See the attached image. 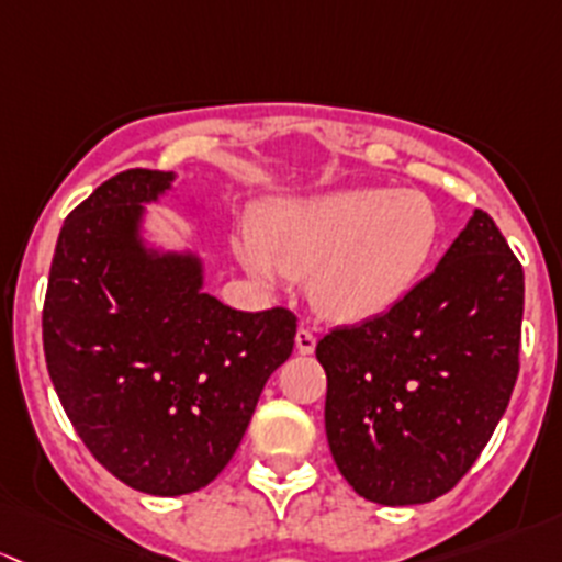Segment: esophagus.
<instances>
[{"label": "esophagus", "instance_id": "esophagus-1", "mask_svg": "<svg viewBox=\"0 0 562 562\" xmlns=\"http://www.w3.org/2000/svg\"><path fill=\"white\" fill-rule=\"evenodd\" d=\"M294 346H297L300 355H311V351H314V346H316V335H314V329L300 327V329H297V335H294Z\"/></svg>", "mask_w": 562, "mask_h": 562}]
</instances>
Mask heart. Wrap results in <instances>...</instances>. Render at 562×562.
I'll list each match as a JSON object with an SVG mask.
<instances>
[{"instance_id": "heart-1", "label": "heart", "mask_w": 562, "mask_h": 562, "mask_svg": "<svg viewBox=\"0 0 562 562\" xmlns=\"http://www.w3.org/2000/svg\"><path fill=\"white\" fill-rule=\"evenodd\" d=\"M441 213L425 192L340 189L265 211L243 262L257 279H308L314 303L338 322L384 316L408 297L441 243Z\"/></svg>"}]
</instances>
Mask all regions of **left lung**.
<instances>
[{"label": "left lung", "mask_w": 562, "mask_h": 562, "mask_svg": "<svg viewBox=\"0 0 562 562\" xmlns=\"http://www.w3.org/2000/svg\"><path fill=\"white\" fill-rule=\"evenodd\" d=\"M522 308V265L473 211L403 303L324 335V427L357 495L414 506L471 471L517 384Z\"/></svg>", "instance_id": "1"}]
</instances>
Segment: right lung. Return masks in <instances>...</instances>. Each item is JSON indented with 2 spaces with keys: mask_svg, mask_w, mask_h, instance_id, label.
Masks as SVG:
<instances>
[{
  "mask_svg": "<svg viewBox=\"0 0 562 562\" xmlns=\"http://www.w3.org/2000/svg\"><path fill=\"white\" fill-rule=\"evenodd\" d=\"M172 172L124 170L67 216L50 262L43 349L75 432L132 490L187 495L233 460L297 316L202 292L196 254L154 251L143 205Z\"/></svg>",
  "mask_w": 562,
  "mask_h": 562,
  "instance_id": "1",
  "label": "right lung"
}]
</instances>
